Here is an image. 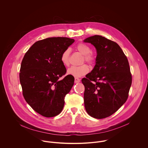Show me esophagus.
<instances>
[{"label":"esophagus","instance_id":"obj_1","mask_svg":"<svg viewBox=\"0 0 148 148\" xmlns=\"http://www.w3.org/2000/svg\"><path fill=\"white\" fill-rule=\"evenodd\" d=\"M80 82V79L79 77H75V83H79Z\"/></svg>","mask_w":148,"mask_h":148}]
</instances>
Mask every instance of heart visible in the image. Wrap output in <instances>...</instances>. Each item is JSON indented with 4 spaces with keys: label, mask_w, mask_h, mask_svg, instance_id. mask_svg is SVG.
<instances>
[{
    "label": "heart",
    "mask_w": 148,
    "mask_h": 148,
    "mask_svg": "<svg viewBox=\"0 0 148 148\" xmlns=\"http://www.w3.org/2000/svg\"><path fill=\"white\" fill-rule=\"evenodd\" d=\"M76 50L82 55H83L82 63L86 62L90 65H95L96 62V56L95 54L91 52L90 48L86 44L80 42L76 47ZM70 50L69 49H65L61 55V62L64 66H68L69 65L70 60ZM89 68L86 64H82L80 66H72L68 69V73L69 75L80 77L84 76L88 73Z\"/></svg>",
    "instance_id": "heart-1"
}]
</instances>
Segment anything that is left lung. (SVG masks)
<instances>
[{"label":"left lung","instance_id":"1","mask_svg":"<svg viewBox=\"0 0 148 148\" xmlns=\"http://www.w3.org/2000/svg\"><path fill=\"white\" fill-rule=\"evenodd\" d=\"M97 51L96 65L82 79L85 110L102 119L114 113L127 100L132 77L126 55L114 42L100 35L85 39Z\"/></svg>","mask_w":148,"mask_h":148}]
</instances>
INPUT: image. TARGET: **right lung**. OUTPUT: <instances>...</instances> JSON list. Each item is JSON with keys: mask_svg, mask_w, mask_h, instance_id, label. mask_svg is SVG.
Wrapping results in <instances>:
<instances>
[{"mask_svg": "<svg viewBox=\"0 0 148 148\" xmlns=\"http://www.w3.org/2000/svg\"><path fill=\"white\" fill-rule=\"evenodd\" d=\"M74 39L49 38L35 42L21 62L19 79L26 102L39 114L52 117L60 114L64 99L74 84L61 62V55Z\"/></svg>", "mask_w": 148, "mask_h": 148, "instance_id": "obj_1", "label": "right lung"}]
</instances>
